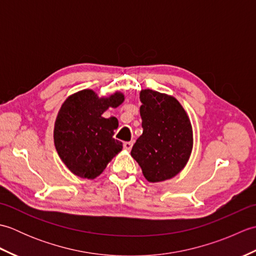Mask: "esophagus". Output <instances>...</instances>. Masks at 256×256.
I'll return each mask as SVG.
<instances>
[{
  "label": "esophagus",
  "instance_id": "1",
  "mask_svg": "<svg viewBox=\"0 0 256 256\" xmlns=\"http://www.w3.org/2000/svg\"><path fill=\"white\" fill-rule=\"evenodd\" d=\"M132 146H133V142H125V143L123 144L124 150H131Z\"/></svg>",
  "mask_w": 256,
  "mask_h": 256
}]
</instances>
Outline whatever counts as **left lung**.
I'll list each match as a JSON object with an SVG mask.
<instances>
[{
  "instance_id": "left-lung-1",
  "label": "left lung",
  "mask_w": 256,
  "mask_h": 256,
  "mask_svg": "<svg viewBox=\"0 0 256 256\" xmlns=\"http://www.w3.org/2000/svg\"><path fill=\"white\" fill-rule=\"evenodd\" d=\"M143 134L131 155L150 182H164L180 172L192 150V123L175 98L153 90L140 94Z\"/></svg>"
}]
</instances>
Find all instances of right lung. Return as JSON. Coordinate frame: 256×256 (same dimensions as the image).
I'll return each mask as SVG.
<instances>
[{
	"mask_svg": "<svg viewBox=\"0 0 256 256\" xmlns=\"http://www.w3.org/2000/svg\"><path fill=\"white\" fill-rule=\"evenodd\" d=\"M123 101L120 92L99 98L92 90H82L64 102L55 122L54 142L59 157L76 176L94 179L122 150V143L113 138L116 118H106L102 114Z\"/></svg>",
	"mask_w": 256,
	"mask_h": 256,
	"instance_id": "add662e5",
	"label": "right lung"
}]
</instances>
